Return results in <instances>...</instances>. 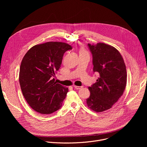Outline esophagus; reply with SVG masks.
Instances as JSON below:
<instances>
[{
  "instance_id": "obj_1",
  "label": "esophagus",
  "mask_w": 147,
  "mask_h": 147,
  "mask_svg": "<svg viewBox=\"0 0 147 147\" xmlns=\"http://www.w3.org/2000/svg\"><path fill=\"white\" fill-rule=\"evenodd\" d=\"M73 87L75 88V89H76V90H79V89H80V88H82V87H80V86H73Z\"/></svg>"
}]
</instances>
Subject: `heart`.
I'll return each instance as SVG.
<instances>
[{"label": "heart", "instance_id": "b5f03b06", "mask_svg": "<svg viewBox=\"0 0 147 147\" xmlns=\"http://www.w3.org/2000/svg\"><path fill=\"white\" fill-rule=\"evenodd\" d=\"M85 52H86V51L84 49H80V53H85Z\"/></svg>", "mask_w": 147, "mask_h": 147}]
</instances>
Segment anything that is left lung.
Instances as JSON below:
<instances>
[{
	"instance_id": "8db88e82",
	"label": "left lung",
	"mask_w": 147,
	"mask_h": 147,
	"mask_svg": "<svg viewBox=\"0 0 147 147\" xmlns=\"http://www.w3.org/2000/svg\"><path fill=\"white\" fill-rule=\"evenodd\" d=\"M92 55L93 71L99 77L88 89V107L96 112L108 110L122 96L126 86L127 71L120 52L104 43L88 44Z\"/></svg>"
}]
</instances>
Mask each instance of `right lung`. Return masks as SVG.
I'll use <instances>...</instances> for the list:
<instances>
[{
	"label": "right lung",
	"instance_id": "right-lung-1",
	"mask_svg": "<svg viewBox=\"0 0 147 147\" xmlns=\"http://www.w3.org/2000/svg\"><path fill=\"white\" fill-rule=\"evenodd\" d=\"M72 49L61 42L36 45L26 53L21 63L19 82L23 95L30 107L44 115L59 109L68 88L55 81L64 53Z\"/></svg>",
	"mask_w": 147,
	"mask_h": 147
}]
</instances>
